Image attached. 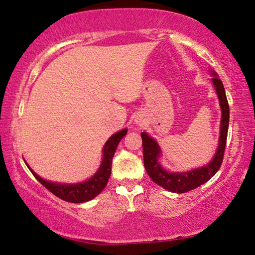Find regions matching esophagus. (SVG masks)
Returning a JSON list of instances; mask_svg holds the SVG:
<instances>
[{
    "label": "esophagus",
    "mask_w": 255,
    "mask_h": 255,
    "mask_svg": "<svg viewBox=\"0 0 255 255\" xmlns=\"http://www.w3.org/2000/svg\"><path fill=\"white\" fill-rule=\"evenodd\" d=\"M137 124H139V125H140V122H137Z\"/></svg>",
    "instance_id": "34e87169"
}]
</instances>
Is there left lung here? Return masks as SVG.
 Returning a JSON list of instances; mask_svg holds the SVG:
<instances>
[{"mask_svg":"<svg viewBox=\"0 0 255 255\" xmlns=\"http://www.w3.org/2000/svg\"><path fill=\"white\" fill-rule=\"evenodd\" d=\"M210 74L215 76L211 79L214 88L217 93L219 106L222 110V120L221 129H219V140L218 147L214 157L210 159L206 165L193 169L187 172H170L164 169L158 162L162 150L159 148L157 141L150 137L147 132H141V139H143V155H144V165L146 172L150 176L155 183L161 185L165 190L171 192L183 193L188 192L204 184L210 180L217 173L219 167L222 165L224 152H225L228 123H230V107H228L225 89H224L223 82L219 79L217 73L210 71Z\"/></svg>","mask_w":255,"mask_h":255,"instance_id":"8db88e82","label":"left lung"}]
</instances>
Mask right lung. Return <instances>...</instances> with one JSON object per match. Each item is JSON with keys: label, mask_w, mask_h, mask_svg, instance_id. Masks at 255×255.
<instances>
[{"label": "right lung", "mask_w": 255, "mask_h": 255, "mask_svg": "<svg viewBox=\"0 0 255 255\" xmlns=\"http://www.w3.org/2000/svg\"><path fill=\"white\" fill-rule=\"evenodd\" d=\"M127 128L123 129L118 132L112 135L105 144V147L102 149V162L99 170L92 175L91 178L80 183H59L51 182V181L45 180L40 178L39 175L31 170L27 163V166L31 171L34 178L44 185L46 189H48L51 193H54L56 197L60 198L62 200L68 202H74V204H81L96 198L99 193L102 192V190L106 188L108 180L111 174V165L112 157H114L116 149L119 141L123 139L124 136H126Z\"/></svg>", "instance_id": "right-lung-1"}]
</instances>
